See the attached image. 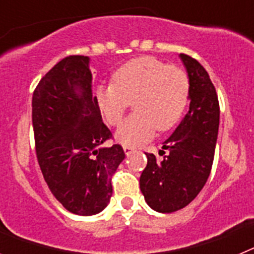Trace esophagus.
I'll return each mask as SVG.
<instances>
[{
	"label": "esophagus",
	"instance_id": "obj_1",
	"mask_svg": "<svg viewBox=\"0 0 254 254\" xmlns=\"http://www.w3.org/2000/svg\"><path fill=\"white\" fill-rule=\"evenodd\" d=\"M123 150H125V154L127 155V156H129V155L134 151V147L127 146V145H126V146H123Z\"/></svg>",
	"mask_w": 254,
	"mask_h": 254
}]
</instances>
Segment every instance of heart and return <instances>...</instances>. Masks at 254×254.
Here are the masks:
<instances>
[{"label":"heart","mask_w":254,"mask_h":254,"mask_svg":"<svg viewBox=\"0 0 254 254\" xmlns=\"http://www.w3.org/2000/svg\"><path fill=\"white\" fill-rule=\"evenodd\" d=\"M190 94V77L183 69L152 57L126 62L114 72L112 84L95 91L100 113L112 126L121 122L133 99L134 112L116 131L117 141L131 146L149 141L156 128L174 127L185 113Z\"/></svg>","instance_id":"obj_1"}]
</instances>
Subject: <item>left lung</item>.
I'll list each match as a JSON object with an SVG mask.
<instances>
[{
    "label": "left lung",
    "mask_w": 254,
    "mask_h": 254,
    "mask_svg": "<svg viewBox=\"0 0 254 254\" xmlns=\"http://www.w3.org/2000/svg\"><path fill=\"white\" fill-rule=\"evenodd\" d=\"M190 77V108L170 137L163 142L158 159L146 154L147 165L140 188L152 210L169 214L186 207L201 192L210 176L219 132L220 109L216 90L198 61L179 55Z\"/></svg>",
    "instance_id": "1"
}]
</instances>
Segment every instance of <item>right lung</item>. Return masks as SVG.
<instances>
[{"label": "right lung", "instance_id": "add662e5", "mask_svg": "<svg viewBox=\"0 0 254 254\" xmlns=\"http://www.w3.org/2000/svg\"><path fill=\"white\" fill-rule=\"evenodd\" d=\"M31 105L38 163L52 194L72 214L102 212L125 151L104 146L112 133L93 96L90 58L60 61L39 81Z\"/></svg>", "mask_w": 254, "mask_h": 254}]
</instances>
